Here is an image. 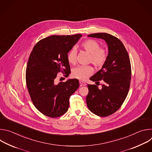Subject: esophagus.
Returning <instances> with one entry per match:
<instances>
[{"instance_id":"34e87169","label":"esophagus","mask_w":152,"mask_h":152,"mask_svg":"<svg viewBox=\"0 0 152 152\" xmlns=\"http://www.w3.org/2000/svg\"><path fill=\"white\" fill-rule=\"evenodd\" d=\"M79 83H80V84L81 86H86V84L85 83V82H84L82 81V80H79Z\"/></svg>"}]
</instances>
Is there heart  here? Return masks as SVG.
<instances>
[{"label": "heart", "mask_w": 152, "mask_h": 152, "mask_svg": "<svg viewBox=\"0 0 152 152\" xmlns=\"http://www.w3.org/2000/svg\"><path fill=\"white\" fill-rule=\"evenodd\" d=\"M81 48L90 54V62L96 67H102L106 62L107 58V51L100 48L99 43L96 40L88 39L83 41ZM77 50L75 48H72L69 52L67 59L72 64L76 62ZM93 68L90 66H79L73 69L72 76L75 78L85 80L93 72Z\"/></svg>", "instance_id": "b5f03b06"}]
</instances>
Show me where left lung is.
<instances>
[{
  "label": "left lung",
  "mask_w": 152,
  "mask_h": 152,
  "mask_svg": "<svg viewBox=\"0 0 152 152\" xmlns=\"http://www.w3.org/2000/svg\"><path fill=\"white\" fill-rule=\"evenodd\" d=\"M90 37L104 39L108 46L107 58L102 69L90 80L103 82L102 88L88 84L86 101L88 109L100 117H106L116 112L125 100L131 79V66L128 53L122 42L107 33H96Z\"/></svg>",
  "instance_id": "obj_1"
}]
</instances>
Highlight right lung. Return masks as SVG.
Listing matches in <instances>:
<instances>
[{
    "label": "right lung",
    "instance_id": "1",
    "mask_svg": "<svg viewBox=\"0 0 152 152\" xmlns=\"http://www.w3.org/2000/svg\"><path fill=\"white\" fill-rule=\"evenodd\" d=\"M82 37L52 35L39 41L29 56L26 82L32 102L37 109L48 117L56 118L66 113L70 97L79 86L77 79L55 83L58 72L68 77L70 67L68 53Z\"/></svg>",
    "mask_w": 152,
    "mask_h": 152
}]
</instances>
